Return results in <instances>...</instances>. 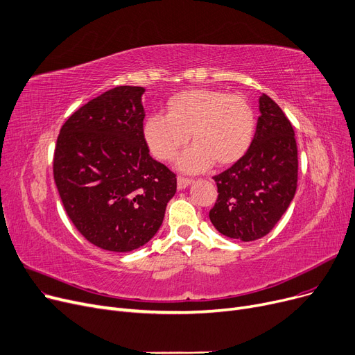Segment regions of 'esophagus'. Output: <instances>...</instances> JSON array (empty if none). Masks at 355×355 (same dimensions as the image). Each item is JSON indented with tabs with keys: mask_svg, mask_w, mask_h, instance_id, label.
Instances as JSON below:
<instances>
[{
	"mask_svg": "<svg viewBox=\"0 0 355 355\" xmlns=\"http://www.w3.org/2000/svg\"><path fill=\"white\" fill-rule=\"evenodd\" d=\"M191 184H193V180H191V178H184V177H178V178H177V187H178V190L187 189L189 185H191Z\"/></svg>",
	"mask_w": 355,
	"mask_h": 355,
	"instance_id": "esophagus-1",
	"label": "esophagus"
}]
</instances>
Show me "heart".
<instances>
[{"mask_svg": "<svg viewBox=\"0 0 355 355\" xmlns=\"http://www.w3.org/2000/svg\"><path fill=\"white\" fill-rule=\"evenodd\" d=\"M168 115L153 114L145 119L144 138L161 161L177 159L182 173L196 174L211 168L216 161L226 166L246 155L254 135V114L249 102L239 95L216 89H190L168 101Z\"/></svg>", "mask_w": 355, "mask_h": 355, "instance_id": "heart-1", "label": "heart"}]
</instances>
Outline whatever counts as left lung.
<instances>
[{"label":"left lung","mask_w":355,"mask_h":355,"mask_svg":"<svg viewBox=\"0 0 355 355\" xmlns=\"http://www.w3.org/2000/svg\"><path fill=\"white\" fill-rule=\"evenodd\" d=\"M256 132L246 155L214 177L218 198L210 210L223 236L253 241L266 236L293 200L297 148L293 128L268 95L259 96Z\"/></svg>","instance_id":"obj_1"}]
</instances>
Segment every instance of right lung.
Returning a JSON list of instances; mask_svg holds the SVG:
<instances>
[{"label": "right lung", "mask_w": 355, "mask_h": 355, "mask_svg": "<svg viewBox=\"0 0 355 355\" xmlns=\"http://www.w3.org/2000/svg\"><path fill=\"white\" fill-rule=\"evenodd\" d=\"M139 86H118L66 121L53 173L67 216L103 250L132 252L159 230L177 178L149 155Z\"/></svg>", "instance_id": "add662e5"}]
</instances>
